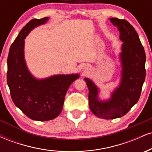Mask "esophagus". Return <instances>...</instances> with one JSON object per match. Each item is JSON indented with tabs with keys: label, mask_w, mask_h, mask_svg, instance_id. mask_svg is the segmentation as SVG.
I'll return each mask as SVG.
<instances>
[{
	"label": "esophagus",
	"mask_w": 152,
	"mask_h": 152,
	"mask_svg": "<svg viewBox=\"0 0 152 152\" xmlns=\"http://www.w3.org/2000/svg\"><path fill=\"white\" fill-rule=\"evenodd\" d=\"M83 69H84V70L86 71V69H88V67H86V66H84V68H83Z\"/></svg>",
	"instance_id": "obj_1"
}]
</instances>
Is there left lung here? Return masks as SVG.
Listing matches in <instances>:
<instances>
[{
  "instance_id": "left-lung-1",
  "label": "left lung",
  "mask_w": 152,
  "mask_h": 152,
  "mask_svg": "<svg viewBox=\"0 0 152 152\" xmlns=\"http://www.w3.org/2000/svg\"><path fill=\"white\" fill-rule=\"evenodd\" d=\"M109 19L119 31L123 42L119 53L120 83L109 99L102 100L99 96L100 88L89 78L84 80L93 114L104 119H114L124 116L139 101L146 76V54L137 31L129 23L124 19Z\"/></svg>"
}]
</instances>
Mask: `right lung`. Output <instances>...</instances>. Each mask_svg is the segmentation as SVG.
<instances>
[{"label":"right lung","mask_w":152,"mask_h":152,"mask_svg":"<svg viewBox=\"0 0 152 152\" xmlns=\"http://www.w3.org/2000/svg\"><path fill=\"white\" fill-rule=\"evenodd\" d=\"M48 19H33L28 23L12 43L7 61V83L12 100L28 117L40 121L53 119L61 114L66 92L79 78L78 74H71L37 78L28 69L24 40L33 29Z\"/></svg>","instance_id":"1"}]
</instances>
